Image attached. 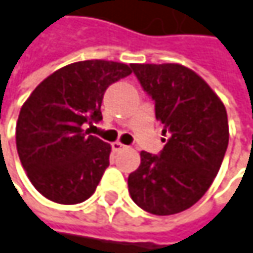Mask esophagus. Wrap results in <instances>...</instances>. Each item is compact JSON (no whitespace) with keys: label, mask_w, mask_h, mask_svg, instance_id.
<instances>
[{"label":"esophagus","mask_w":253,"mask_h":253,"mask_svg":"<svg viewBox=\"0 0 253 253\" xmlns=\"http://www.w3.org/2000/svg\"><path fill=\"white\" fill-rule=\"evenodd\" d=\"M111 148H113V151H116V152H119V151H122V149H125V148H126V145H123L122 142H119V140H116V142H113V143H111Z\"/></svg>","instance_id":"esophagus-1"}]
</instances>
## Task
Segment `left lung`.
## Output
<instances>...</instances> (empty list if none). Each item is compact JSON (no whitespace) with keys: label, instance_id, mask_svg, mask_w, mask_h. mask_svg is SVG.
Here are the masks:
<instances>
[{"label":"left lung","instance_id":"left-lung-1","mask_svg":"<svg viewBox=\"0 0 253 253\" xmlns=\"http://www.w3.org/2000/svg\"><path fill=\"white\" fill-rule=\"evenodd\" d=\"M131 70L155 101V117L169 139L160 155L140 152L128 193L146 212L177 214L205 195L221 167L227 111L210 84L181 64H131Z\"/></svg>","mask_w":253,"mask_h":253}]
</instances>
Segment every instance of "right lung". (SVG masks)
Returning <instances> with one entry per match:
<instances>
[{
	"mask_svg": "<svg viewBox=\"0 0 253 253\" xmlns=\"http://www.w3.org/2000/svg\"><path fill=\"white\" fill-rule=\"evenodd\" d=\"M131 66L86 60L42 80L23 104L16 145L35 189L46 199L75 205L90 198L110 166V143L83 130L102 120L107 87L128 76Z\"/></svg>",
	"mask_w": 253,
	"mask_h": 253,
	"instance_id": "1",
	"label": "right lung"
}]
</instances>
